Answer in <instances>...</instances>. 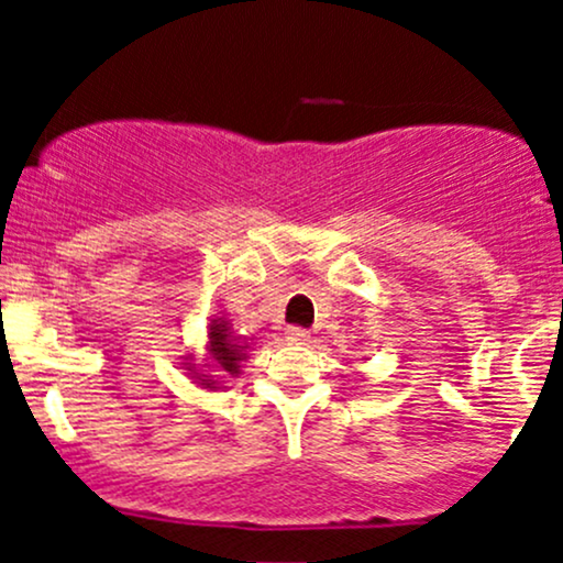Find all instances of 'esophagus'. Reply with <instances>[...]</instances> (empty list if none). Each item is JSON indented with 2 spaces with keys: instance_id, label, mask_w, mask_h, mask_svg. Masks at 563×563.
<instances>
[{
  "instance_id": "esophagus-1",
  "label": "esophagus",
  "mask_w": 563,
  "mask_h": 563,
  "mask_svg": "<svg viewBox=\"0 0 563 563\" xmlns=\"http://www.w3.org/2000/svg\"><path fill=\"white\" fill-rule=\"evenodd\" d=\"M286 339L290 341V344H307V341H309V333L303 331V328H288V331H286Z\"/></svg>"
}]
</instances>
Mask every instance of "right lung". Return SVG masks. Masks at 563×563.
I'll list each match as a JSON object with an SVG mask.
<instances>
[{
	"label": "right lung",
	"mask_w": 563,
	"mask_h": 563,
	"mask_svg": "<svg viewBox=\"0 0 563 563\" xmlns=\"http://www.w3.org/2000/svg\"><path fill=\"white\" fill-rule=\"evenodd\" d=\"M245 352H249V344H245L243 335H235L232 331L230 320L224 318H211L209 322V339H206L207 371L202 367L198 371L196 354H187L185 357V371L200 389L219 391L228 389L224 386V378H235L241 373V363L245 360Z\"/></svg>",
	"instance_id": "add662e5"
}]
</instances>
